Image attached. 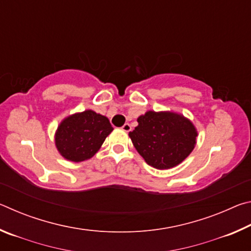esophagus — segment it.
<instances>
[{
    "mask_svg": "<svg viewBox=\"0 0 251 251\" xmlns=\"http://www.w3.org/2000/svg\"><path fill=\"white\" fill-rule=\"evenodd\" d=\"M122 129L124 130V131H126V133H128V131L131 129V127H130V125L128 124V123H125L124 125H123V127H122Z\"/></svg>",
    "mask_w": 251,
    "mask_h": 251,
    "instance_id": "obj_1",
    "label": "esophagus"
}]
</instances>
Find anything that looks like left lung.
<instances>
[{
  "label": "left lung",
  "mask_w": 251,
  "mask_h": 251,
  "mask_svg": "<svg viewBox=\"0 0 251 251\" xmlns=\"http://www.w3.org/2000/svg\"><path fill=\"white\" fill-rule=\"evenodd\" d=\"M137 122L138 125L128 135L139 155L156 169L176 167L196 146L198 131L182 114L147 110Z\"/></svg>",
  "instance_id": "obj_1"
}]
</instances>
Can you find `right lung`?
I'll list each match as a JSON object with an SVG mask.
<instances>
[{"mask_svg":"<svg viewBox=\"0 0 251 251\" xmlns=\"http://www.w3.org/2000/svg\"><path fill=\"white\" fill-rule=\"evenodd\" d=\"M108 118L92 109L65 117L55 131V146L59 155L73 163L92 158L113 131Z\"/></svg>","mask_w":251,"mask_h":251,"instance_id":"right-lung-1","label":"right lung"}]
</instances>
